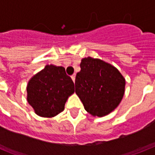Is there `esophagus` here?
Segmentation results:
<instances>
[{
  "label": "esophagus",
  "instance_id": "34e87169",
  "mask_svg": "<svg viewBox=\"0 0 155 155\" xmlns=\"http://www.w3.org/2000/svg\"><path fill=\"white\" fill-rule=\"evenodd\" d=\"M71 80H73V82H75V74H73V75H71Z\"/></svg>",
  "mask_w": 155,
  "mask_h": 155
}]
</instances>
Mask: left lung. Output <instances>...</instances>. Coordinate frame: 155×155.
<instances>
[{
	"label": "left lung",
	"instance_id": "8db88e82",
	"mask_svg": "<svg viewBox=\"0 0 155 155\" xmlns=\"http://www.w3.org/2000/svg\"><path fill=\"white\" fill-rule=\"evenodd\" d=\"M75 76V93L85 110L104 117L113 111L125 93V80L113 66L98 58H83Z\"/></svg>",
	"mask_w": 155,
	"mask_h": 155
}]
</instances>
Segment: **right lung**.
<instances>
[{"label":"right lung","instance_id":"add662e5","mask_svg":"<svg viewBox=\"0 0 155 155\" xmlns=\"http://www.w3.org/2000/svg\"><path fill=\"white\" fill-rule=\"evenodd\" d=\"M27 101L36 114L52 117L64 109L68 97L75 92L74 83L65 68L47 65L27 85Z\"/></svg>","mask_w":155,"mask_h":155}]
</instances>
